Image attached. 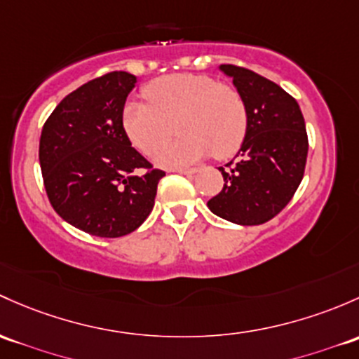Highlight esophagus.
Returning a JSON list of instances; mask_svg holds the SVG:
<instances>
[{"instance_id": "obj_1", "label": "esophagus", "mask_w": 359, "mask_h": 359, "mask_svg": "<svg viewBox=\"0 0 359 359\" xmlns=\"http://www.w3.org/2000/svg\"><path fill=\"white\" fill-rule=\"evenodd\" d=\"M173 172L184 173V175H194V173L198 172V168H175Z\"/></svg>"}]
</instances>
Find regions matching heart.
Wrapping results in <instances>:
<instances>
[{
  "label": "heart",
  "instance_id": "b5f03b06",
  "mask_svg": "<svg viewBox=\"0 0 359 359\" xmlns=\"http://www.w3.org/2000/svg\"><path fill=\"white\" fill-rule=\"evenodd\" d=\"M144 96L149 104H123L120 122L135 149L144 154L157 151L153 160L160 167H186L208 153L227 160L246 139L249 115L243 94L208 75H167L149 82ZM175 121L181 137L164 145Z\"/></svg>",
  "mask_w": 359,
  "mask_h": 359
}]
</instances>
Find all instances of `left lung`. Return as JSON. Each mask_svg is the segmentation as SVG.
<instances>
[{
  "instance_id": "1",
  "label": "left lung",
  "mask_w": 359,
  "mask_h": 359,
  "mask_svg": "<svg viewBox=\"0 0 359 359\" xmlns=\"http://www.w3.org/2000/svg\"><path fill=\"white\" fill-rule=\"evenodd\" d=\"M248 104V134L239 160L220 167L224 189L208 201L217 217L237 225H262L280 213L304 175L308 134L299 104L256 72L220 65Z\"/></svg>"
}]
</instances>
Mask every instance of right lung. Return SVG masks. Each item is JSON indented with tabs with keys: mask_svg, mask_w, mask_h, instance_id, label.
<instances>
[{
	"mask_svg": "<svg viewBox=\"0 0 359 359\" xmlns=\"http://www.w3.org/2000/svg\"><path fill=\"white\" fill-rule=\"evenodd\" d=\"M135 75L110 72L60 101L44 123L39 163L56 213L90 236L134 232L154 206L163 170L130 146L122 108Z\"/></svg>",
	"mask_w": 359,
	"mask_h": 359,
	"instance_id": "add662e5",
	"label": "right lung"
}]
</instances>
